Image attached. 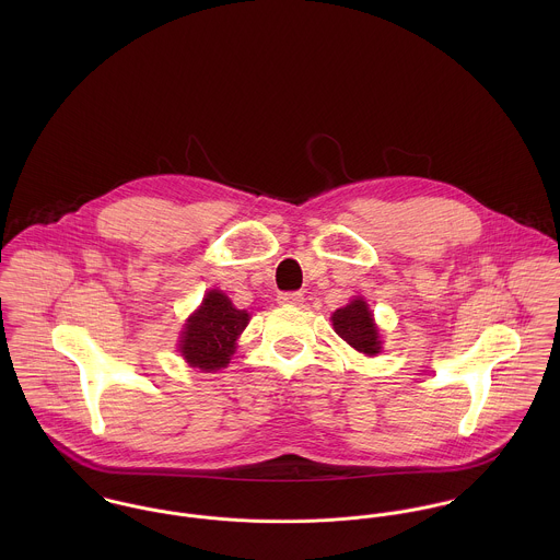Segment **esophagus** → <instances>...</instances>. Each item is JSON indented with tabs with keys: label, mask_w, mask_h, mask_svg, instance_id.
Returning a JSON list of instances; mask_svg holds the SVG:
<instances>
[{
	"label": "esophagus",
	"mask_w": 560,
	"mask_h": 560,
	"mask_svg": "<svg viewBox=\"0 0 560 560\" xmlns=\"http://www.w3.org/2000/svg\"><path fill=\"white\" fill-rule=\"evenodd\" d=\"M280 304H287V306H302L304 304V295L293 291V293H282L280 295Z\"/></svg>",
	"instance_id": "34e87169"
}]
</instances>
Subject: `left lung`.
I'll list each match as a JSON object with an SVG mask.
<instances>
[{
    "label": "left lung",
    "instance_id": "1",
    "mask_svg": "<svg viewBox=\"0 0 560 560\" xmlns=\"http://www.w3.org/2000/svg\"><path fill=\"white\" fill-rule=\"evenodd\" d=\"M331 325L334 331L355 351L364 355H377L382 351L380 329L364 298H355L347 306L338 308L331 315Z\"/></svg>",
    "mask_w": 560,
    "mask_h": 560
}]
</instances>
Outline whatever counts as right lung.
Wrapping results in <instances>:
<instances>
[{"label":"right lung","instance_id":"right-lung-1","mask_svg":"<svg viewBox=\"0 0 560 560\" xmlns=\"http://www.w3.org/2000/svg\"><path fill=\"white\" fill-rule=\"evenodd\" d=\"M247 323L249 315L237 311L222 291L213 289L185 323L178 351L191 369H200L205 373L226 369Z\"/></svg>","mask_w":560,"mask_h":560}]
</instances>
